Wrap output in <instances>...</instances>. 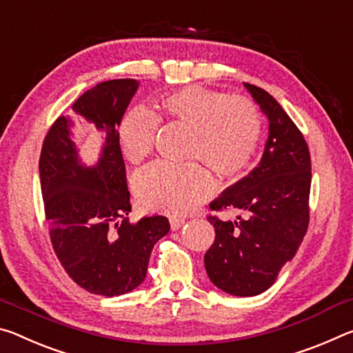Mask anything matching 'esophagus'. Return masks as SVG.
Instances as JSON below:
<instances>
[{
    "label": "esophagus",
    "mask_w": 353,
    "mask_h": 353,
    "mask_svg": "<svg viewBox=\"0 0 353 353\" xmlns=\"http://www.w3.org/2000/svg\"><path fill=\"white\" fill-rule=\"evenodd\" d=\"M183 225H184V219H181V217H170V227H172L173 231L180 230Z\"/></svg>",
    "instance_id": "1"
}]
</instances>
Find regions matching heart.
I'll list each match as a JSON object with an SVG mask.
<instances>
[{"instance_id":"b5f03b06","label":"heart","mask_w":353,"mask_h":353,"mask_svg":"<svg viewBox=\"0 0 353 353\" xmlns=\"http://www.w3.org/2000/svg\"><path fill=\"white\" fill-rule=\"evenodd\" d=\"M161 108L165 119L192 130L188 158L200 159L223 178L236 176L250 163L261 136V119L250 100L188 88L167 97ZM158 128L159 117L147 106H134L125 114L119 139L130 163H141L153 152ZM132 184L143 206L172 214L194 210L214 189L201 164L175 165L164 161L139 170Z\"/></svg>"}]
</instances>
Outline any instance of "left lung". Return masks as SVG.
Segmentation results:
<instances>
[{
	"label": "left lung",
	"mask_w": 353,
	"mask_h": 353,
	"mask_svg": "<svg viewBox=\"0 0 353 353\" xmlns=\"http://www.w3.org/2000/svg\"><path fill=\"white\" fill-rule=\"evenodd\" d=\"M244 85L268 115L269 137L255 169L210 203L212 211L238 210L242 216L233 222L208 217L216 239L205 253L210 280L238 297L268 291L296 255L308 230L311 188L303 134L272 95Z\"/></svg>",
	"instance_id": "left-lung-1"
}]
</instances>
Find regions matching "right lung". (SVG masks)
Instances as JSON below:
<instances>
[{"label":"right lung","mask_w":353,"mask_h":353,"mask_svg":"<svg viewBox=\"0 0 353 353\" xmlns=\"http://www.w3.org/2000/svg\"><path fill=\"white\" fill-rule=\"evenodd\" d=\"M136 79H111L84 92L73 111L105 132L98 163H81L72 120L59 117L40 152V188L51 244L62 268L83 290L122 296L145 280L156 242L169 233L164 216L131 223L130 190L119 125L134 97Z\"/></svg>","instance_id":"add662e5"}]
</instances>
